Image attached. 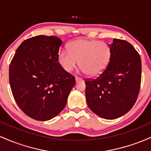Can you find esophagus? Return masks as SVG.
<instances>
[{
	"label": "esophagus",
	"instance_id": "esophagus-1",
	"mask_svg": "<svg viewBox=\"0 0 151 151\" xmlns=\"http://www.w3.org/2000/svg\"><path fill=\"white\" fill-rule=\"evenodd\" d=\"M75 80H76V82L78 83V82H79V81H82V79H81V78H79V77H76Z\"/></svg>",
	"mask_w": 151,
	"mask_h": 151
}]
</instances>
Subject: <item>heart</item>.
I'll return each instance as SVG.
<instances>
[{
  "label": "heart",
  "mask_w": 151,
  "mask_h": 151,
  "mask_svg": "<svg viewBox=\"0 0 151 151\" xmlns=\"http://www.w3.org/2000/svg\"><path fill=\"white\" fill-rule=\"evenodd\" d=\"M111 50L106 43L94 40H76L68 49L59 51L58 61L67 72H72L79 60L80 71L90 76L98 75L104 70L110 61Z\"/></svg>",
  "instance_id": "heart-1"
}]
</instances>
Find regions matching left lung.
<instances>
[{"instance_id":"1","label":"left lung","mask_w":151,"mask_h":151,"mask_svg":"<svg viewBox=\"0 0 151 151\" xmlns=\"http://www.w3.org/2000/svg\"><path fill=\"white\" fill-rule=\"evenodd\" d=\"M111 56L99 77L88 79L86 99L95 114L105 119H117L131 110L136 101L141 81V60L126 40L114 39Z\"/></svg>"}]
</instances>
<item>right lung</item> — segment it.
<instances>
[{"label":"right lung","mask_w":151,"mask_h":151,"mask_svg":"<svg viewBox=\"0 0 151 151\" xmlns=\"http://www.w3.org/2000/svg\"><path fill=\"white\" fill-rule=\"evenodd\" d=\"M62 40L38 35L23 41L9 67V82L15 101L26 115L48 121L65 108L75 84L74 77L58 62Z\"/></svg>","instance_id":"right-lung-1"}]
</instances>
